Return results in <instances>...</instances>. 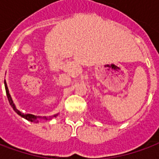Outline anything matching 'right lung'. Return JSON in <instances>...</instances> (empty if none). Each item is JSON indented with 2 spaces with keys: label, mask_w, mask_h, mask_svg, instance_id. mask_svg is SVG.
Masks as SVG:
<instances>
[{
  "label": "right lung",
  "mask_w": 159,
  "mask_h": 159,
  "mask_svg": "<svg viewBox=\"0 0 159 159\" xmlns=\"http://www.w3.org/2000/svg\"><path fill=\"white\" fill-rule=\"evenodd\" d=\"M4 83H5V89H6V93H7V99H8V101L10 105H11V107H12V109L15 111L17 113L19 114V116H21L24 118H25L26 120H28V121H30V122H33V123H38V119L39 118H43V119H48V117H36V116H34L32 114H25L22 113L21 111H19L17 108L14 106V104L12 102V98L10 96V93H9L8 89H7V83H6V81H4ZM57 115H54L53 117H56Z\"/></svg>",
  "instance_id": "obj_1"
}]
</instances>
